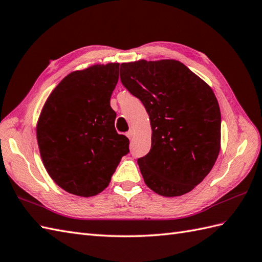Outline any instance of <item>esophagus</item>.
Instances as JSON below:
<instances>
[{"instance_id": "1", "label": "esophagus", "mask_w": 262, "mask_h": 262, "mask_svg": "<svg viewBox=\"0 0 262 262\" xmlns=\"http://www.w3.org/2000/svg\"><path fill=\"white\" fill-rule=\"evenodd\" d=\"M133 135H134V132H133L132 129H130V130H128V132H127V133H126V136H127V137H128L129 139H132V138H133Z\"/></svg>"}]
</instances>
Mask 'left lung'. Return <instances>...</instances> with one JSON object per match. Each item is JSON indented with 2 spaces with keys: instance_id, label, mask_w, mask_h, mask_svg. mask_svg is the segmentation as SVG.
<instances>
[{
  "instance_id": "1",
  "label": "left lung",
  "mask_w": 262,
  "mask_h": 262,
  "mask_svg": "<svg viewBox=\"0 0 262 262\" xmlns=\"http://www.w3.org/2000/svg\"><path fill=\"white\" fill-rule=\"evenodd\" d=\"M120 80L143 102L150 120V150L137 160L146 185L168 198L192 191L220 151L221 113L214 93L176 60L121 63Z\"/></svg>"
}]
</instances>
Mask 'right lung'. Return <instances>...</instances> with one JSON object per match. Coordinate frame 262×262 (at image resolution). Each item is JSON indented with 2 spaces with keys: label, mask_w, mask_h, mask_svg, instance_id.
I'll return each mask as SVG.
<instances>
[{
  "label": "right lung",
  "mask_w": 262,
  "mask_h": 262,
  "mask_svg": "<svg viewBox=\"0 0 262 262\" xmlns=\"http://www.w3.org/2000/svg\"><path fill=\"white\" fill-rule=\"evenodd\" d=\"M119 63L96 64L64 77L47 99L36 126L43 165L64 191L94 196L105 190L129 139L115 129L111 97Z\"/></svg>",
  "instance_id": "1"
}]
</instances>
